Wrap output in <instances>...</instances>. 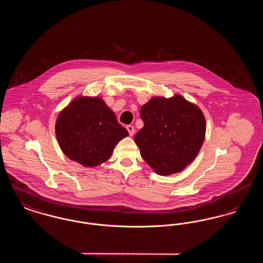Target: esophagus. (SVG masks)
<instances>
[{
	"instance_id": "obj_1",
	"label": "esophagus",
	"mask_w": 263,
	"mask_h": 263,
	"mask_svg": "<svg viewBox=\"0 0 263 263\" xmlns=\"http://www.w3.org/2000/svg\"><path fill=\"white\" fill-rule=\"evenodd\" d=\"M126 129H127V131L129 132V135H130V136H133V135H134V133H135V128H134V126L127 125L126 126Z\"/></svg>"
}]
</instances>
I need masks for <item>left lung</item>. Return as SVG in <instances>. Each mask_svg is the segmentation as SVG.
<instances>
[{
    "mask_svg": "<svg viewBox=\"0 0 263 263\" xmlns=\"http://www.w3.org/2000/svg\"><path fill=\"white\" fill-rule=\"evenodd\" d=\"M140 116L144 127L134 139L142 158L157 174L179 173L195 159L206 131L199 107L181 96L153 98L141 107Z\"/></svg>",
    "mask_w": 263,
    "mask_h": 263,
    "instance_id": "left-lung-1",
    "label": "left lung"
}]
</instances>
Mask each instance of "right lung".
<instances>
[{"label":"right lung","mask_w":263,"mask_h":263,"mask_svg":"<svg viewBox=\"0 0 263 263\" xmlns=\"http://www.w3.org/2000/svg\"><path fill=\"white\" fill-rule=\"evenodd\" d=\"M55 128L63 153L89 167L107 161L116 144L128 135L100 98H77L60 112Z\"/></svg>","instance_id":"obj_1"}]
</instances>
